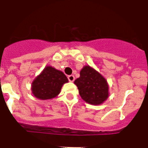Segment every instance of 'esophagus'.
Instances as JSON below:
<instances>
[{
    "label": "esophagus",
    "instance_id": "1",
    "mask_svg": "<svg viewBox=\"0 0 148 148\" xmlns=\"http://www.w3.org/2000/svg\"><path fill=\"white\" fill-rule=\"evenodd\" d=\"M68 79H69V81H70V82H73L74 80H75V76L73 75H69V76H68Z\"/></svg>",
    "mask_w": 148,
    "mask_h": 148
}]
</instances>
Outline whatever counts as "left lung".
<instances>
[{"label":"left lung","mask_w":148,"mask_h":148,"mask_svg":"<svg viewBox=\"0 0 148 148\" xmlns=\"http://www.w3.org/2000/svg\"><path fill=\"white\" fill-rule=\"evenodd\" d=\"M84 101L93 105L102 104L109 96V86L105 78L93 68L84 66L80 77L74 82Z\"/></svg>","instance_id":"left-lung-1"}]
</instances>
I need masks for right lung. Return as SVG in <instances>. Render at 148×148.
Listing matches in <instances>:
<instances>
[{"mask_svg":"<svg viewBox=\"0 0 148 148\" xmlns=\"http://www.w3.org/2000/svg\"><path fill=\"white\" fill-rule=\"evenodd\" d=\"M68 79L64 73L51 66H46L32 83V92L40 100L52 99L60 93Z\"/></svg>","mask_w":148,"mask_h":148,"instance_id":"1","label":"right lung"}]
</instances>
